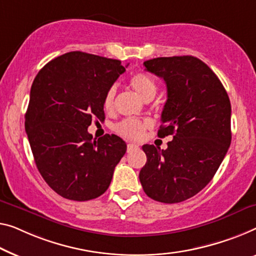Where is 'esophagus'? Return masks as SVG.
Segmentation results:
<instances>
[{"label": "esophagus", "mask_w": 256, "mask_h": 256, "mask_svg": "<svg viewBox=\"0 0 256 256\" xmlns=\"http://www.w3.org/2000/svg\"><path fill=\"white\" fill-rule=\"evenodd\" d=\"M136 148H138V144H128V152H133L134 150H136Z\"/></svg>", "instance_id": "esophagus-1"}]
</instances>
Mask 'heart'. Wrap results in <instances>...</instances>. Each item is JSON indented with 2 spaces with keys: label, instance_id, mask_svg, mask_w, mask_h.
Masks as SVG:
<instances>
[{
  "label": "heart",
  "instance_id": "b5f03b06",
  "mask_svg": "<svg viewBox=\"0 0 256 256\" xmlns=\"http://www.w3.org/2000/svg\"><path fill=\"white\" fill-rule=\"evenodd\" d=\"M130 86L144 101H150L158 92V86L150 74L144 72H136L130 78ZM116 86H110L104 96V109L106 112H112L116 106ZM148 122L139 120H125L116 125V131L120 136L128 139H140L144 136Z\"/></svg>",
  "mask_w": 256,
  "mask_h": 256
}]
</instances>
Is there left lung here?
<instances>
[{"mask_svg":"<svg viewBox=\"0 0 256 256\" xmlns=\"http://www.w3.org/2000/svg\"><path fill=\"white\" fill-rule=\"evenodd\" d=\"M144 66L164 80L158 134L174 139L166 150L144 144L147 162L139 179L150 199L178 204L206 188L230 147V98L212 68L194 56L158 57Z\"/></svg>","mask_w":256,"mask_h":256,"instance_id":"1","label":"left lung"}]
</instances>
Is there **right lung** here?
<instances>
[{
	"label": "right lung",
	"instance_id": "right-lung-1",
	"mask_svg": "<svg viewBox=\"0 0 256 256\" xmlns=\"http://www.w3.org/2000/svg\"><path fill=\"white\" fill-rule=\"evenodd\" d=\"M128 66L118 60L71 52L46 64L34 79L25 130L38 170L66 199L102 196L126 152L120 136L95 140L87 128L93 117L104 118L106 92Z\"/></svg>",
	"mask_w": 256,
	"mask_h": 256
}]
</instances>
